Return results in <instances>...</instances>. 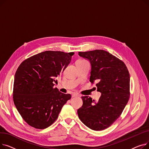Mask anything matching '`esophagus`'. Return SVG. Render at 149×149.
Segmentation results:
<instances>
[{"mask_svg": "<svg viewBox=\"0 0 149 149\" xmlns=\"http://www.w3.org/2000/svg\"><path fill=\"white\" fill-rule=\"evenodd\" d=\"M78 96V94L77 93H74L72 94V97H77Z\"/></svg>", "mask_w": 149, "mask_h": 149, "instance_id": "34e87169", "label": "esophagus"}]
</instances>
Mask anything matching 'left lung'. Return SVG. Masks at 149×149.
I'll return each instance as SVG.
<instances>
[{"instance_id": "obj_1", "label": "left lung", "mask_w": 149, "mask_h": 149, "mask_svg": "<svg viewBox=\"0 0 149 149\" xmlns=\"http://www.w3.org/2000/svg\"><path fill=\"white\" fill-rule=\"evenodd\" d=\"M91 65L90 81H97L99 100L81 97L83 106L78 109L80 120L92 130H102L117 120L130 97V75L124 63L109 52L96 49L79 52Z\"/></svg>"}]
</instances>
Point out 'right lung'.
<instances>
[{"label":"right lung","mask_w":149,"mask_h":149,"mask_svg":"<svg viewBox=\"0 0 149 149\" xmlns=\"http://www.w3.org/2000/svg\"><path fill=\"white\" fill-rule=\"evenodd\" d=\"M74 52L46 51L25 60L14 76L13 101L30 126L44 129L57 120L71 95L54 88L55 79L71 61Z\"/></svg>","instance_id":"1"}]
</instances>
